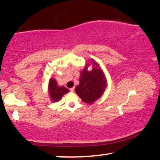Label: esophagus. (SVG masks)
Segmentation results:
<instances>
[{
	"label": "esophagus",
	"mask_w": 160,
	"mask_h": 160,
	"mask_svg": "<svg viewBox=\"0 0 160 160\" xmlns=\"http://www.w3.org/2000/svg\"><path fill=\"white\" fill-rule=\"evenodd\" d=\"M70 92H73L75 91V88H70Z\"/></svg>",
	"instance_id": "1"
}]
</instances>
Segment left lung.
<instances>
[{"mask_svg":"<svg viewBox=\"0 0 160 160\" xmlns=\"http://www.w3.org/2000/svg\"><path fill=\"white\" fill-rule=\"evenodd\" d=\"M91 64L92 69L89 71L88 68ZM80 73V84L75 88V92L84 102L89 104H93L102 96L107 88L104 72L99 64L90 58Z\"/></svg>","mask_w":160,"mask_h":160,"instance_id":"8db88e82","label":"left lung"}]
</instances>
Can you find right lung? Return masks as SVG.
Here are the masks:
<instances>
[{
    "label": "right lung",
    "mask_w": 160,
    "mask_h": 160,
    "mask_svg": "<svg viewBox=\"0 0 160 160\" xmlns=\"http://www.w3.org/2000/svg\"><path fill=\"white\" fill-rule=\"evenodd\" d=\"M69 92L70 90L64 86H59L55 78H50L48 84V94L51 102H58L62 99L65 94Z\"/></svg>",
    "instance_id": "add662e5"
}]
</instances>
